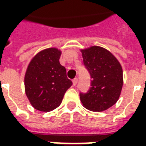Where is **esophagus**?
I'll return each instance as SVG.
<instances>
[{
    "label": "esophagus",
    "mask_w": 146,
    "mask_h": 146,
    "mask_svg": "<svg viewBox=\"0 0 146 146\" xmlns=\"http://www.w3.org/2000/svg\"><path fill=\"white\" fill-rule=\"evenodd\" d=\"M77 81H78V79L77 78H74V79L73 80V84L74 86H76V84H77Z\"/></svg>",
    "instance_id": "1"
}]
</instances>
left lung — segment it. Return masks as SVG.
I'll list each match as a JSON object with an SVG mask.
<instances>
[{"label": "left lung", "mask_w": 146, "mask_h": 146, "mask_svg": "<svg viewBox=\"0 0 146 146\" xmlns=\"http://www.w3.org/2000/svg\"><path fill=\"white\" fill-rule=\"evenodd\" d=\"M84 67L91 76V88L80 93L83 106L89 110L102 112L116 103L123 86L120 64L110 51L98 46L81 51Z\"/></svg>", "instance_id": "left-lung-1"}]
</instances>
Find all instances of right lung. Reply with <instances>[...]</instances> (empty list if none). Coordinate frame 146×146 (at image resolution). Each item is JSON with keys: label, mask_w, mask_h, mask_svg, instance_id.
Instances as JSON below:
<instances>
[{"label": "right lung", "mask_w": 146, "mask_h": 146, "mask_svg": "<svg viewBox=\"0 0 146 146\" xmlns=\"http://www.w3.org/2000/svg\"><path fill=\"white\" fill-rule=\"evenodd\" d=\"M60 56L57 48H48L36 54L28 66L25 90L36 110L49 112L56 109L73 84L66 76V68L59 62Z\"/></svg>", "instance_id": "right-lung-1"}]
</instances>
